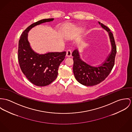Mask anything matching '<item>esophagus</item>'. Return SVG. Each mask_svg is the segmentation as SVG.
Listing matches in <instances>:
<instances>
[{
    "label": "esophagus",
    "instance_id": "obj_1",
    "mask_svg": "<svg viewBox=\"0 0 132 132\" xmlns=\"http://www.w3.org/2000/svg\"><path fill=\"white\" fill-rule=\"evenodd\" d=\"M71 54H72L71 51L70 50H68L66 52V56L67 57H70L71 56Z\"/></svg>",
    "mask_w": 132,
    "mask_h": 132
}]
</instances>
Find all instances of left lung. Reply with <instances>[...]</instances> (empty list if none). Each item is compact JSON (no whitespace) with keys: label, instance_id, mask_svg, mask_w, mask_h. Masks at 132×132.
I'll return each mask as SVG.
<instances>
[{"label":"left lung","instance_id":"1","mask_svg":"<svg viewBox=\"0 0 132 132\" xmlns=\"http://www.w3.org/2000/svg\"><path fill=\"white\" fill-rule=\"evenodd\" d=\"M99 23L109 33L112 47L111 54L102 65L98 67L90 66L81 60L77 50H74L72 54L74 76L80 84L86 86H93L101 82L108 76L114 65L117 46L113 34L106 26L100 22Z\"/></svg>","mask_w":132,"mask_h":132}]
</instances>
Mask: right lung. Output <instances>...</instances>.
<instances>
[{
    "label": "right lung",
    "mask_w": 132,
    "mask_h": 132,
    "mask_svg": "<svg viewBox=\"0 0 132 132\" xmlns=\"http://www.w3.org/2000/svg\"><path fill=\"white\" fill-rule=\"evenodd\" d=\"M53 20L54 18L45 19L32 24L23 31L19 41L18 60L21 70L31 83L39 87L47 86L56 79L60 64L65 59L66 53L44 55L35 53L30 46L27 33L33 27Z\"/></svg>",
    "instance_id": "obj_1"
}]
</instances>
